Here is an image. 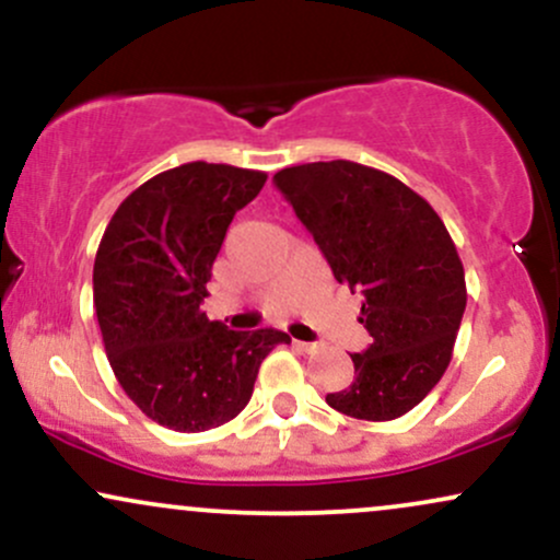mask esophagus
Returning a JSON list of instances; mask_svg holds the SVG:
<instances>
[{
	"instance_id": "34e87169",
	"label": "esophagus",
	"mask_w": 560,
	"mask_h": 560,
	"mask_svg": "<svg viewBox=\"0 0 560 560\" xmlns=\"http://www.w3.org/2000/svg\"><path fill=\"white\" fill-rule=\"evenodd\" d=\"M292 345L298 347V350H302V352H316L318 350V342H300V339H294Z\"/></svg>"
}]
</instances>
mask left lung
Here are the masks:
<instances>
[{
  "label": "left lung",
  "mask_w": 560,
  "mask_h": 560,
  "mask_svg": "<svg viewBox=\"0 0 560 560\" xmlns=\"http://www.w3.org/2000/svg\"><path fill=\"white\" fill-rule=\"evenodd\" d=\"M273 184L334 279L363 294L371 345L352 352L355 378L326 402L352 419H400L445 374L466 311L464 262L445 223L395 176L350 160L294 165Z\"/></svg>",
  "instance_id": "left-lung-1"
}]
</instances>
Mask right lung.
<instances>
[{"label": "right lung", "mask_w": 560, "mask_h": 560, "mask_svg": "<svg viewBox=\"0 0 560 560\" xmlns=\"http://www.w3.org/2000/svg\"><path fill=\"white\" fill-rule=\"evenodd\" d=\"M266 173L186 163L131 191L94 260V307L115 378L147 419L205 432L242 413L260 363L292 339L279 329L231 331L199 311L236 210Z\"/></svg>", "instance_id": "obj_1"}]
</instances>
